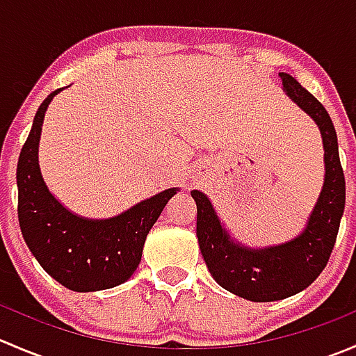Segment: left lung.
Listing matches in <instances>:
<instances>
[{
    "mask_svg": "<svg viewBox=\"0 0 356 356\" xmlns=\"http://www.w3.org/2000/svg\"><path fill=\"white\" fill-rule=\"evenodd\" d=\"M286 95L318 125L324 141L325 179L307 229L286 245L265 250L239 246L222 229L210 200L191 191L198 207L196 236L211 277L224 289L250 301H275L312 284L327 265L346 200V182L337 136L327 110L289 74H279Z\"/></svg>",
    "mask_w": 356,
    "mask_h": 356,
    "instance_id": "1",
    "label": "left lung"
}]
</instances>
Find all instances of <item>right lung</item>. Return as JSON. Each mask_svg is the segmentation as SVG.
Here are the masks:
<instances>
[{"instance_id":"right-lung-1","label":"right lung","mask_w":356,"mask_h":356,"mask_svg":"<svg viewBox=\"0 0 356 356\" xmlns=\"http://www.w3.org/2000/svg\"><path fill=\"white\" fill-rule=\"evenodd\" d=\"M60 91L41 103L19 156L20 231L39 265L62 286L77 293L108 289L134 274L149 229L177 189L158 193L106 220H88L62 207L46 188L38 163L46 108Z\"/></svg>"}]
</instances>
